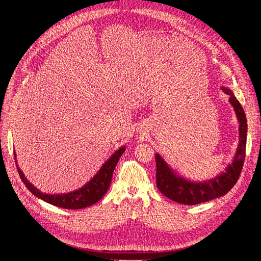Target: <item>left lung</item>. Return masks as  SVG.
Segmentation results:
<instances>
[{
  "instance_id": "8db88e82",
  "label": "left lung",
  "mask_w": 261,
  "mask_h": 261,
  "mask_svg": "<svg viewBox=\"0 0 261 261\" xmlns=\"http://www.w3.org/2000/svg\"><path fill=\"white\" fill-rule=\"evenodd\" d=\"M221 89L230 97L228 101L234 109L240 124L239 147L236 149L233 161L227 165L225 172H222L216 177L203 181H194L178 175L170 168V165L159 153H155L156 187L165 197L173 201L193 206V204L216 199L231 191L241 175L245 160V151H246V115L233 91L226 87H221Z\"/></svg>"
}]
</instances>
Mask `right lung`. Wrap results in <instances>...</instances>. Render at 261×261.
Wrapping results in <instances>:
<instances>
[{
    "label": "right lung",
    "mask_w": 261,
    "mask_h": 261,
    "mask_svg": "<svg viewBox=\"0 0 261 261\" xmlns=\"http://www.w3.org/2000/svg\"><path fill=\"white\" fill-rule=\"evenodd\" d=\"M126 147L123 146L120 149H117L116 151L110 156V159L105 162L101 169L98 171V173L94 175L88 183L85 184L80 189H76L74 192L65 193V194H45L39 191L37 187H35L30 181L27 179V177L23 174L22 171L19 169L17 161H16V153L15 155V162H16L17 171L19 173V176L22 180V183L26 185V187L29 189V192L33 193L38 198L42 199L43 201L53 204L63 209H83L89 206H92L99 200H101L102 197L108 192L110 187V183H111L112 175L116 164L120 160L121 155L124 153Z\"/></svg>",
    "instance_id": "1"
}]
</instances>
